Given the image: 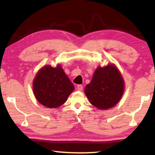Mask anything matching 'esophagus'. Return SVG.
Instances as JSON below:
<instances>
[{
  "label": "esophagus",
  "instance_id": "obj_1",
  "mask_svg": "<svg viewBox=\"0 0 155 155\" xmlns=\"http://www.w3.org/2000/svg\"><path fill=\"white\" fill-rule=\"evenodd\" d=\"M77 90H79V91H81V90H83V86H82V85H81V84L77 85Z\"/></svg>",
  "mask_w": 155,
  "mask_h": 155
}]
</instances>
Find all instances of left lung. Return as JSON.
<instances>
[{
  "mask_svg": "<svg viewBox=\"0 0 155 155\" xmlns=\"http://www.w3.org/2000/svg\"><path fill=\"white\" fill-rule=\"evenodd\" d=\"M124 91V81L114 64L99 66L94 72L84 93L92 105L100 110L111 108L120 102Z\"/></svg>",
  "mask_w": 155,
  "mask_h": 155,
  "instance_id": "1",
  "label": "left lung"
}]
</instances>
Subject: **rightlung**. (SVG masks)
<instances>
[{
    "label": "right lung",
    "instance_id": "obj_1",
    "mask_svg": "<svg viewBox=\"0 0 155 155\" xmlns=\"http://www.w3.org/2000/svg\"><path fill=\"white\" fill-rule=\"evenodd\" d=\"M33 90L41 104L54 108L65 104L74 86L60 64L55 68L47 65L37 72L33 81Z\"/></svg>",
    "mask_w": 155,
    "mask_h": 155
}]
</instances>
